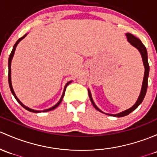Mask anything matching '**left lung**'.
Returning <instances> with one entry per match:
<instances>
[{
	"mask_svg": "<svg viewBox=\"0 0 157 157\" xmlns=\"http://www.w3.org/2000/svg\"><path fill=\"white\" fill-rule=\"evenodd\" d=\"M127 39H128V41L132 44V46H134L135 47H136L137 49L139 50V52H141V56H142V59H143V62H144V65L145 67V72H144V80H143V84H142V88H141V94H140L139 97H138V99L136 101V103L131 108L128 109V110H125V111L121 112V113H117V114H113L110 115V116H113V117H122L126 116V115L129 114L131 112H132L133 110H135L138 106L140 105V104L144 100L145 95H146L147 92V85H148V75H149V71H150V67H149V64H148V60H147V52L146 47H144V44L141 43V41L139 39L135 37V36H133L132 34H128L127 33L126 34ZM89 96H90V101H91L92 104L93 105L94 108L96 109L98 111L101 112V110L96 107V105H95V103L93 102V100H92V96H91V93L89 91Z\"/></svg>",
	"mask_w": 157,
	"mask_h": 157,
	"instance_id": "8db88e82",
	"label": "left lung"
}]
</instances>
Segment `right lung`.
Instances as JSON below:
<instances>
[{
    "mask_svg": "<svg viewBox=\"0 0 157 157\" xmlns=\"http://www.w3.org/2000/svg\"><path fill=\"white\" fill-rule=\"evenodd\" d=\"M25 36H26V34H25V35H24V36H23V37H21V38H19V40H18L17 41H16V44H14V46H13V50H12V52H11L10 55V56H9V60H8V67H9V73H8V81H9V86H10V88L11 92H12V94H13V96L15 97V98H16V101H17L19 102V103L21 105H22V106L23 107V108H24L25 109H26V110H29V111H30V112H33V113H40V111H39V110H32V109H31V108H28V107L25 106V105H23V104L22 103V102H21L20 101H19V99H18V98H17V97H16V94H15L14 91H13V87H12V83H11V75H10V74H11V61H12L13 56V55H14V52H15V49H16V46H17V44H19V41H20V40H22L23 38H24L25 37ZM70 83H71V81H70V82H68V83H67V84H66V86H65V90H64V92H63V94H62V97H61V98H60V100H59V101L58 102V103L56 104V105H54V106H53V107H52V108H49V109H47V110H43V112H47V111H49V110H54V109H55V108H56L57 107L59 106V104H60V103H61V101H62V98H63V97H64V95H65V92L66 87H67V86L68 85V84Z\"/></svg>",
    "mask_w": 157,
    "mask_h": 157,
    "instance_id": "1",
    "label": "right lung"
}]
</instances>
